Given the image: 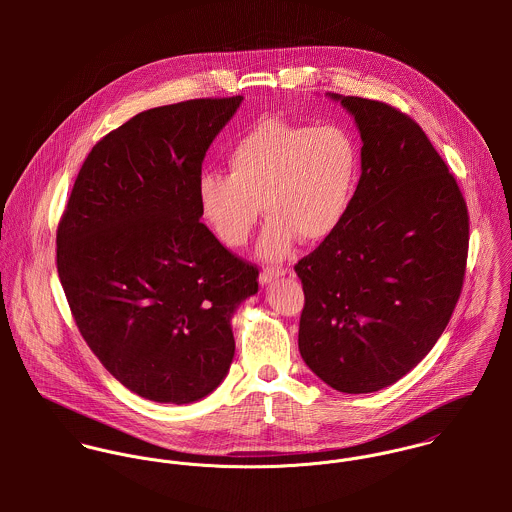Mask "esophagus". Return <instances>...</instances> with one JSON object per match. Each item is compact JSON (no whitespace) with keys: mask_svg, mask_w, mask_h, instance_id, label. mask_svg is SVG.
I'll return each mask as SVG.
<instances>
[{"mask_svg":"<svg viewBox=\"0 0 512 512\" xmlns=\"http://www.w3.org/2000/svg\"><path fill=\"white\" fill-rule=\"evenodd\" d=\"M286 272H288L286 268H266V270L260 274V282H262V284H270L272 280L286 276Z\"/></svg>","mask_w":512,"mask_h":512,"instance_id":"esophagus-1","label":"esophagus"}]
</instances>
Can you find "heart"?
<instances>
[{"mask_svg": "<svg viewBox=\"0 0 512 512\" xmlns=\"http://www.w3.org/2000/svg\"><path fill=\"white\" fill-rule=\"evenodd\" d=\"M228 175L199 177L197 199L220 242H248L260 205L268 224L260 252L278 260L295 238L321 242L347 219L361 179V146L341 124L309 126L264 118L228 149Z\"/></svg>", "mask_w": 512, "mask_h": 512, "instance_id": "1", "label": "heart"}]
</instances>
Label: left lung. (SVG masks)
I'll return each mask as SVG.
<instances>
[{
    "instance_id": "left-lung-1",
    "label": "left lung",
    "mask_w": 512,
    "mask_h": 512,
    "mask_svg": "<svg viewBox=\"0 0 512 512\" xmlns=\"http://www.w3.org/2000/svg\"><path fill=\"white\" fill-rule=\"evenodd\" d=\"M341 100L361 132V179L343 224L295 264L299 353L347 394L394 384L438 343L463 288L469 215L424 130L398 108Z\"/></svg>"
}]
</instances>
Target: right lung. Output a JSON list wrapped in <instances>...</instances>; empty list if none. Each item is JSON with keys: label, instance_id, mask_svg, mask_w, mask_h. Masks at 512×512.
<instances>
[{"label": "right lung", "instance_id": "add662e5", "mask_svg": "<svg viewBox=\"0 0 512 512\" xmlns=\"http://www.w3.org/2000/svg\"><path fill=\"white\" fill-rule=\"evenodd\" d=\"M242 96L151 108L84 159L57 228V272L74 323L138 396L189 404L234 357L230 319L258 268L201 222L197 183Z\"/></svg>", "mask_w": 512, "mask_h": 512}]
</instances>
